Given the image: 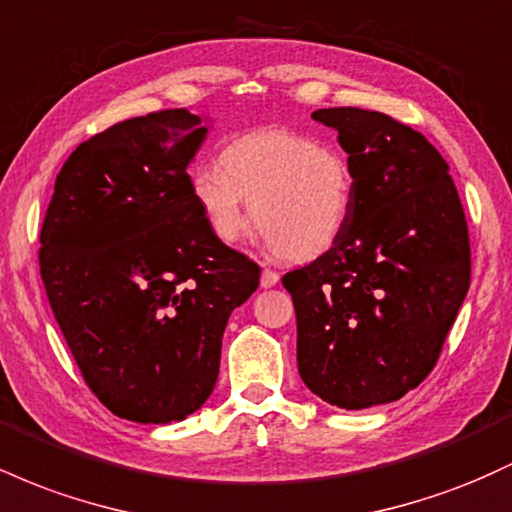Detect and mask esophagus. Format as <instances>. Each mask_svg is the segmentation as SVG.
I'll return each mask as SVG.
<instances>
[{
    "label": "esophagus",
    "mask_w": 512,
    "mask_h": 512,
    "mask_svg": "<svg viewBox=\"0 0 512 512\" xmlns=\"http://www.w3.org/2000/svg\"><path fill=\"white\" fill-rule=\"evenodd\" d=\"M260 284H262V289H272V286L279 284V274H276L274 269H264Z\"/></svg>",
    "instance_id": "esophagus-1"
}]
</instances>
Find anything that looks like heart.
Wrapping results in <instances>:
<instances>
[{"mask_svg": "<svg viewBox=\"0 0 512 512\" xmlns=\"http://www.w3.org/2000/svg\"><path fill=\"white\" fill-rule=\"evenodd\" d=\"M190 197L219 243L243 238L252 207L264 248L310 262L344 236L354 207V175L332 146L289 129H260L223 146L219 166L204 163L192 170Z\"/></svg>", "mask_w": 512, "mask_h": 512, "instance_id": "b5f03b06", "label": "heart"}]
</instances>
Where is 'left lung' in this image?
<instances>
[{
    "mask_svg": "<svg viewBox=\"0 0 512 512\" xmlns=\"http://www.w3.org/2000/svg\"><path fill=\"white\" fill-rule=\"evenodd\" d=\"M354 175L339 243L284 276L298 373L342 409L395 402L436 366L469 291V233L445 158L416 129L361 108H322Z\"/></svg>",
    "mask_w": 512,
    "mask_h": 512,
    "instance_id": "8db88e82",
    "label": "left lung"
}]
</instances>
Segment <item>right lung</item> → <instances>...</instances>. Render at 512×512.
Instances as JSON below:
<instances>
[{
  "label": "right lung",
  "instance_id": "1",
  "mask_svg": "<svg viewBox=\"0 0 512 512\" xmlns=\"http://www.w3.org/2000/svg\"><path fill=\"white\" fill-rule=\"evenodd\" d=\"M190 110L117 122L79 144L40 228V276L86 385L115 416L182 421L219 378L226 322L260 267L209 233L187 166Z\"/></svg>",
  "mask_w": 512,
  "mask_h": 512
}]
</instances>
